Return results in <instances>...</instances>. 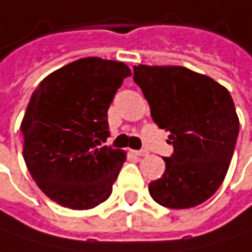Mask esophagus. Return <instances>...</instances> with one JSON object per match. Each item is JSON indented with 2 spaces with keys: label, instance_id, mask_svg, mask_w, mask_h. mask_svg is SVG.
<instances>
[{
  "label": "esophagus",
  "instance_id": "34e87169",
  "mask_svg": "<svg viewBox=\"0 0 252 252\" xmlns=\"http://www.w3.org/2000/svg\"><path fill=\"white\" fill-rule=\"evenodd\" d=\"M132 154H134V155H137V157H147L148 151H147V149H141V151H132Z\"/></svg>",
  "mask_w": 252,
  "mask_h": 252
}]
</instances>
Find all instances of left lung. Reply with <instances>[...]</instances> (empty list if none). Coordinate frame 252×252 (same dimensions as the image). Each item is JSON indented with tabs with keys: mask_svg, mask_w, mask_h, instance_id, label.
<instances>
[{
	"mask_svg": "<svg viewBox=\"0 0 252 252\" xmlns=\"http://www.w3.org/2000/svg\"><path fill=\"white\" fill-rule=\"evenodd\" d=\"M134 82L155 124L169 131L173 154L148 190L169 209H190L210 199L224 181L240 121L228 90L183 66H134Z\"/></svg>",
	"mask_w": 252,
	"mask_h": 252,
	"instance_id": "obj_1",
	"label": "left lung"
}]
</instances>
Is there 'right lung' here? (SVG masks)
Here are the masks:
<instances>
[{"instance_id":"1","label":"right lung","mask_w":252,"mask_h":252,"mask_svg":"<svg viewBox=\"0 0 252 252\" xmlns=\"http://www.w3.org/2000/svg\"><path fill=\"white\" fill-rule=\"evenodd\" d=\"M128 76L123 62L83 58L50 73L32 93L21 123L22 155L50 200L89 210L110 197L126 152L103 147L107 111Z\"/></svg>"}]
</instances>
